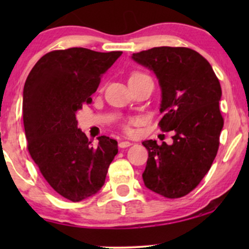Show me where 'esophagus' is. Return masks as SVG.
Returning a JSON list of instances; mask_svg holds the SVG:
<instances>
[{"label": "esophagus", "instance_id": "34e87169", "mask_svg": "<svg viewBox=\"0 0 249 249\" xmlns=\"http://www.w3.org/2000/svg\"><path fill=\"white\" fill-rule=\"evenodd\" d=\"M131 145L130 142H127V141H124V142H119V147L120 148H125V147H129V146Z\"/></svg>", "mask_w": 249, "mask_h": 249}]
</instances>
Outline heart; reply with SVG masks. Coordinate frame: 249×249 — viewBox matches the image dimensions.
<instances>
[{"mask_svg":"<svg viewBox=\"0 0 249 249\" xmlns=\"http://www.w3.org/2000/svg\"><path fill=\"white\" fill-rule=\"evenodd\" d=\"M135 74H137V73H135Z\"/></svg>","mask_w":249,"mask_h":249,"instance_id":"1","label":"heart"}]
</instances>
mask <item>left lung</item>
I'll use <instances>...</instances> for the list:
<instances>
[{
  "instance_id": "1",
  "label": "left lung",
  "mask_w": 249,
  "mask_h": 249,
  "mask_svg": "<svg viewBox=\"0 0 249 249\" xmlns=\"http://www.w3.org/2000/svg\"><path fill=\"white\" fill-rule=\"evenodd\" d=\"M131 59L158 78L159 124L162 131L173 132L171 145L142 142L148 151L142 180L152 192L179 198L196 188L216 156L223 128L219 79L207 60L187 47H153Z\"/></svg>"
}]
</instances>
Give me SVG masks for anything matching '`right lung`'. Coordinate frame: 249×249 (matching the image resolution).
Segmentation results:
<instances>
[{"instance_id": "1", "label": "right lung", "mask_w": 249, "mask_h": 249, "mask_svg": "<svg viewBox=\"0 0 249 249\" xmlns=\"http://www.w3.org/2000/svg\"><path fill=\"white\" fill-rule=\"evenodd\" d=\"M122 52L101 53L72 47L37 61L23 87V125L30 156L50 186L71 202L101 190L118 142L98 137L94 147L78 128L76 113Z\"/></svg>"}]
</instances>
